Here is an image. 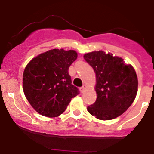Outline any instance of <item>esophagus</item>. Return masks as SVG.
<instances>
[{
  "label": "esophagus",
  "mask_w": 154,
  "mask_h": 154,
  "mask_svg": "<svg viewBox=\"0 0 154 154\" xmlns=\"http://www.w3.org/2000/svg\"><path fill=\"white\" fill-rule=\"evenodd\" d=\"M86 85H83V86H82L81 88H80V91H81L82 93H83V91H85V89H86Z\"/></svg>",
  "instance_id": "34e87169"
}]
</instances>
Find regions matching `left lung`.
I'll list each match as a JSON object with an SVG mask.
<instances>
[{"label":"left lung","instance_id":"left-lung-1","mask_svg":"<svg viewBox=\"0 0 154 154\" xmlns=\"http://www.w3.org/2000/svg\"><path fill=\"white\" fill-rule=\"evenodd\" d=\"M83 57L96 74L97 99L87 110L100 120L119 117L130 106L137 94L134 68L121 57L102 51L88 53Z\"/></svg>","mask_w":154,"mask_h":154}]
</instances>
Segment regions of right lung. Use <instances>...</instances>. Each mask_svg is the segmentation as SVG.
I'll return each mask as SVG.
<instances>
[{"label":"right lung","mask_w":154,"mask_h":154,"mask_svg":"<svg viewBox=\"0 0 154 154\" xmlns=\"http://www.w3.org/2000/svg\"><path fill=\"white\" fill-rule=\"evenodd\" d=\"M77 58L75 51L53 49L39 54L27 65L23 74V90L37 112L57 117L79 94L68 74V68Z\"/></svg>","instance_id":"1"}]
</instances>
